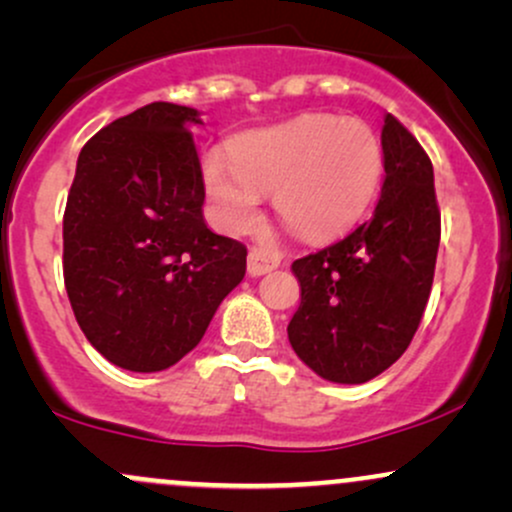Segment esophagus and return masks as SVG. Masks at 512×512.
Instances as JSON below:
<instances>
[{
	"instance_id": "obj_1",
	"label": "esophagus",
	"mask_w": 512,
	"mask_h": 512,
	"mask_svg": "<svg viewBox=\"0 0 512 512\" xmlns=\"http://www.w3.org/2000/svg\"><path fill=\"white\" fill-rule=\"evenodd\" d=\"M279 262H281V255L272 248H250L248 272L252 276H262L279 267Z\"/></svg>"
}]
</instances>
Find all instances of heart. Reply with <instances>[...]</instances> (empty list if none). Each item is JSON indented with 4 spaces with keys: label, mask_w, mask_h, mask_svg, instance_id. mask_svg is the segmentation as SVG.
<instances>
[{
    "label": "heart",
    "mask_w": 512,
    "mask_h": 512,
    "mask_svg": "<svg viewBox=\"0 0 512 512\" xmlns=\"http://www.w3.org/2000/svg\"><path fill=\"white\" fill-rule=\"evenodd\" d=\"M209 154L202 182L216 219L228 231H248L260 216L262 192L293 231L330 238L368 207L383 175V149L373 129L327 115L298 117L252 129Z\"/></svg>",
    "instance_id": "b5f03b06"
}]
</instances>
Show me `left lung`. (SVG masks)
Here are the masks:
<instances>
[{
    "label": "left lung",
    "instance_id": "8db88e82",
    "mask_svg": "<svg viewBox=\"0 0 512 512\" xmlns=\"http://www.w3.org/2000/svg\"><path fill=\"white\" fill-rule=\"evenodd\" d=\"M380 144L385 182L373 216L291 264L301 305L289 342L330 383H368L407 351L436 272L440 211L431 161L390 113Z\"/></svg>",
    "mask_w": 512,
    "mask_h": 512
}]
</instances>
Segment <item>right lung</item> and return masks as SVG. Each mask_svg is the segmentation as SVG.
<instances>
[{"mask_svg":"<svg viewBox=\"0 0 512 512\" xmlns=\"http://www.w3.org/2000/svg\"><path fill=\"white\" fill-rule=\"evenodd\" d=\"M199 110L149 103L81 149L64 209V286L98 354L166 370L202 342L245 276V250L204 223Z\"/></svg>","mask_w":512,"mask_h":512,"instance_id":"add662e5","label":"right lung"}]
</instances>
